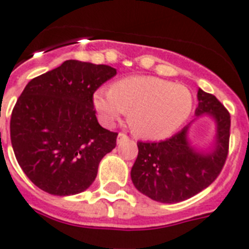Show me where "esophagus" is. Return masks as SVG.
<instances>
[{"label":"esophagus","mask_w":249,"mask_h":249,"mask_svg":"<svg viewBox=\"0 0 249 249\" xmlns=\"http://www.w3.org/2000/svg\"><path fill=\"white\" fill-rule=\"evenodd\" d=\"M126 140H128V137H127L124 133H118V137H117V143H121V142L126 141Z\"/></svg>","instance_id":"obj_1"}]
</instances>
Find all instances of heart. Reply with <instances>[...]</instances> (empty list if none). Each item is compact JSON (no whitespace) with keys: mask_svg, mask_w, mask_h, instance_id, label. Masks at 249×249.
Returning <instances> with one entry per match:
<instances>
[{"mask_svg":"<svg viewBox=\"0 0 249 249\" xmlns=\"http://www.w3.org/2000/svg\"><path fill=\"white\" fill-rule=\"evenodd\" d=\"M193 104L186 87L156 76H129L93 94V106L104 124H113L129 112L132 131L147 140L175 133L190 117Z\"/></svg>","mask_w":249,"mask_h":249,"instance_id":"1","label":"heart"}]
</instances>
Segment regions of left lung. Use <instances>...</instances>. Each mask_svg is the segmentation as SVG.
<instances>
[{"label": "left lung", "instance_id": "1", "mask_svg": "<svg viewBox=\"0 0 249 249\" xmlns=\"http://www.w3.org/2000/svg\"><path fill=\"white\" fill-rule=\"evenodd\" d=\"M195 116H208L215 123L213 145L199 150L189 141L188 126L160 142H137L139 155L131 179L140 193L160 203H179L212 184L222 171L229 147L231 116L213 94L197 90Z\"/></svg>", "mask_w": 249, "mask_h": 249}]
</instances>
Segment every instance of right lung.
<instances>
[{"instance_id": "right-lung-1", "label": "right lung", "mask_w": 249, "mask_h": 249, "mask_svg": "<svg viewBox=\"0 0 249 249\" xmlns=\"http://www.w3.org/2000/svg\"><path fill=\"white\" fill-rule=\"evenodd\" d=\"M116 74L109 65L67 60L27 83L10 132L16 160L37 188L68 196L92 185L118 135L98 123L93 94Z\"/></svg>"}]
</instances>
